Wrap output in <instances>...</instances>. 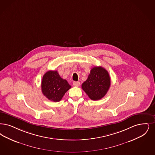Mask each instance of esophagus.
Wrapping results in <instances>:
<instances>
[{
  "label": "esophagus",
  "instance_id": "34e87169",
  "mask_svg": "<svg viewBox=\"0 0 155 155\" xmlns=\"http://www.w3.org/2000/svg\"><path fill=\"white\" fill-rule=\"evenodd\" d=\"M73 85H74V87H78L80 85V82H76V81H74V82H73Z\"/></svg>",
  "mask_w": 155,
  "mask_h": 155
}]
</instances>
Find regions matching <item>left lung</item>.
I'll list each match as a JSON object with an SVG mask.
<instances>
[{
  "label": "left lung",
  "mask_w": 155,
  "mask_h": 155,
  "mask_svg": "<svg viewBox=\"0 0 155 155\" xmlns=\"http://www.w3.org/2000/svg\"><path fill=\"white\" fill-rule=\"evenodd\" d=\"M111 85L110 77L105 68L99 66L91 69L87 80L82 84V89L92 100L102 99Z\"/></svg>",
  "instance_id": "left-lung-1"
}]
</instances>
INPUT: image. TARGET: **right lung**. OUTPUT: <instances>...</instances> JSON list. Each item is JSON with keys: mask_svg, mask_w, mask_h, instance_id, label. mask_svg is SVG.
I'll return each mask as SVG.
<instances>
[{"mask_svg": "<svg viewBox=\"0 0 155 155\" xmlns=\"http://www.w3.org/2000/svg\"><path fill=\"white\" fill-rule=\"evenodd\" d=\"M71 88L68 81L61 77L57 71L50 70L44 75L41 81V91L51 101H61L65 93Z\"/></svg>", "mask_w": 155, "mask_h": 155, "instance_id": "obj_1", "label": "right lung"}]
</instances>
